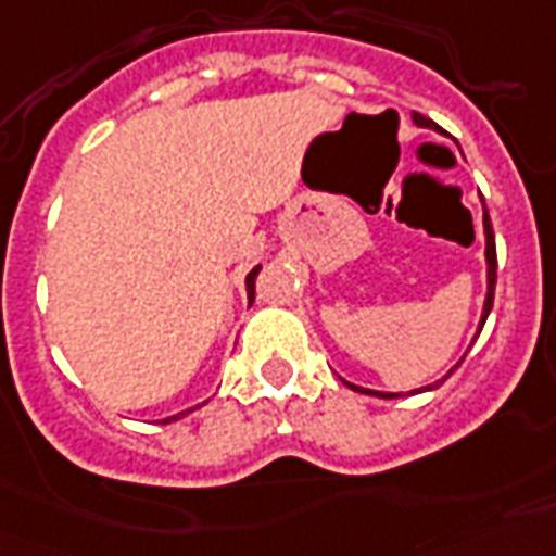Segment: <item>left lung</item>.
<instances>
[{
    "label": "left lung",
    "instance_id": "8db88e82",
    "mask_svg": "<svg viewBox=\"0 0 556 556\" xmlns=\"http://www.w3.org/2000/svg\"><path fill=\"white\" fill-rule=\"evenodd\" d=\"M415 122L420 124V127H434V122H429L426 115L415 113ZM438 130V127H434ZM484 235H488V301H484V313H481V327H484V321H488V313L490 307H493V292H496V235H493V223H490V214L488 208H484ZM450 377V374H446ZM443 377V380H446ZM443 380H438L434 386H441ZM354 391H368V389H356V386H351ZM368 394H374V397H397V394H377V391H368Z\"/></svg>",
    "mask_w": 556,
    "mask_h": 556
}]
</instances>
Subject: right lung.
Segmentation results:
<instances>
[{
	"instance_id": "right-lung-1",
	"label": "right lung",
	"mask_w": 556,
	"mask_h": 556,
	"mask_svg": "<svg viewBox=\"0 0 556 556\" xmlns=\"http://www.w3.org/2000/svg\"><path fill=\"white\" fill-rule=\"evenodd\" d=\"M257 273H261V266H255V269H252V273H249V278H247L249 301H252V292H255V278H257ZM188 412H191V408H188ZM188 412H182V415H188ZM182 415H174V417H167V420H162V424H170V420H179V417H182Z\"/></svg>"
}]
</instances>
